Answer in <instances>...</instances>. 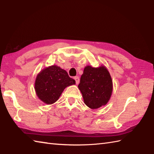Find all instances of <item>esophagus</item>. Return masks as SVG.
I'll return each mask as SVG.
<instances>
[{
  "instance_id": "obj_1",
  "label": "esophagus",
  "mask_w": 154,
  "mask_h": 154,
  "mask_svg": "<svg viewBox=\"0 0 154 154\" xmlns=\"http://www.w3.org/2000/svg\"><path fill=\"white\" fill-rule=\"evenodd\" d=\"M74 79H75V83H76V84H77V85H78V84L79 83V81H80V79H79V77H77V76L75 77H74Z\"/></svg>"
}]
</instances>
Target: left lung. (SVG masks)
I'll use <instances>...</instances> for the list:
<instances>
[{
	"label": "left lung",
	"mask_w": 154,
	"mask_h": 154,
	"mask_svg": "<svg viewBox=\"0 0 154 154\" xmlns=\"http://www.w3.org/2000/svg\"><path fill=\"white\" fill-rule=\"evenodd\" d=\"M85 104L91 109L106 105L112 92V81L109 71L104 66L87 65L78 85Z\"/></svg>",
	"instance_id": "1"
}]
</instances>
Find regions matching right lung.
Here are the masks:
<instances>
[{
	"mask_svg": "<svg viewBox=\"0 0 154 154\" xmlns=\"http://www.w3.org/2000/svg\"><path fill=\"white\" fill-rule=\"evenodd\" d=\"M75 84L67 72L57 65L44 69L37 75L35 91L38 97L45 104H51L59 99L63 90Z\"/></svg>",
	"mask_w": 154,
	"mask_h": 154,
	"instance_id": "obj_1",
	"label": "right lung"
}]
</instances>
